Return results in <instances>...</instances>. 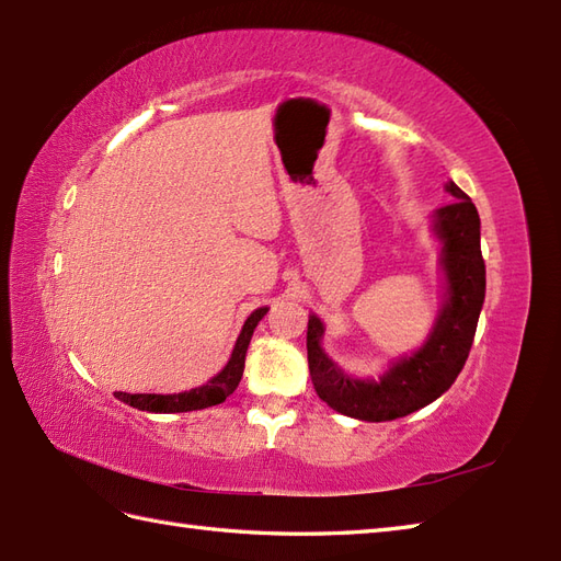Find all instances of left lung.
I'll use <instances>...</instances> for the list:
<instances>
[{
    "label": "left lung",
    "mask_w": 561,
    "mask_h": 561,
    "mask_svg": "<svg viewBox=\"0 0 561 561\" xmlns=\"http://www.w3.org/2000/svg\"><path fill=\"white\" fill-rule=\"evenodd\" d=\"M446 190L456 199L436 209L434 231L444 241L440 265L448 291L432 335L420 352L392 364L378 380L352 378L320 350V318H308L306 347L313 388L318 398L340 414L364 422L398 420L444 396L462 371L478 330L486 277L478 207L456 183H448Z\"/></svg>",
    "instance_id": "left-lung-1"
}]
</instances>
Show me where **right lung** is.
Listing matches in <instances>:
<instances>
[{
  "label": "right lung",
  "mask_w": 561,
  "mask_h": 561,
  "mask_svg": "<svg viewBox=\"0 0 561 561\" xmlns=\"http://www.w3.org/2000/svg\"><path fill=\"white\" fill-rule=\"evenodd\" d=\"M265 313L267 308H257V311L248 316L241 335L236 340L229 364L224 366L221 374L207 380L205 386L193 388L187 392H178V396H153V392H135V396H129V392H117L115 398L141 412H193V410H205V408H211V404L224 402L238 388V383H241L250 337H253V330L257 328V323Z\"/></svg>",
  "instance_id": "right-lung-1"
}]
</instances>
